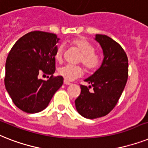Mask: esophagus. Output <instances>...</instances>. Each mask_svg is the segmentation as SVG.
Listing matches in <instances>:
<instances>
[{
  "mask_svg": "<svg viewBox=\"0 0 148 148\" xmlns=\"http://www.w3.org/2000/svg\"><path fill=\"white\" fill-rule=\"evenodd\" d=\"M64 84L65 85H67V86H69V85H71L70 82L68 81H66V80H64Z\"/></svg>",
  "mask_w": 148,
  "mask_h": 148,
  "instance_id": "1",
  "label": "esophagus"
}]
</instances>
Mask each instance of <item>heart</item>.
Returning <instances> with one entry per match:
<instances>
[{
  "instance_id": "1",
  "label": "heart",
  "mask_w": 148,
  "mask_h": 148,
  "mask_svg": "<svg viewBox=\"0 0 148 148\" xmlns=\"http://www.w3.org/2000/svg\"><path fill=\"white\" fill-rule=\"evenodd\" d=\"M71 45L82 53L79 62H82L84 66L88 71H92L99 66L101 58L99 54L94 51L93 45L82 38H75L71 41ZM65 47L63 44L60 45L55 53L56 60L60 62L63 57ZM59 74L66 81H73L80 77L83 74V69L79 66L66 65L59 69Z\"/></svg>"
}]
</instances>
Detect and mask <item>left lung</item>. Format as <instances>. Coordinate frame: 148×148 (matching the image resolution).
Segmentation results:
<instances>
[{
	"mask_svg": "<svg viewBox=\"0 0 148 148\" xmlns=\"http://www.w3.org/2000/svg\"><path fill=\"white\" fill-rule=\"evenodd\" d=\"M103 61L92 75L84 80L90 86H80L81 93L75 99V108L82 116L94 119L108 114L116 106L128 76V60L122 47L106 35L96 34ZM92 86L93 92L89 88Z\"/></svg>",
	"mask_w": 148,
	"mask_h": 148,
	"instance_id": "left-lung-1",
	"label": "left lung"
}]
</instances>
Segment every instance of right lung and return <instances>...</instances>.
Returning <instances> with one entry per match:
<instances>
[{
    "label": "right lung",
    "mask_w": 148,
    "mask_h": 148,
    "mask_svg": "<svg viewBox=\"0 0 148 148\" xmlns=\"http://www.w3.org/2000/svg\"><path fill=\"white\" fill-rule=\"evenodd\" d=\"M60 40L54 34L29 32L10 49L6 60L4 85L14 105L23 112L34 114L45 109L62 86V76L53 77ZM40 73L51 76L45 81L38 78Z\"/></svg>",
    "instance_id": "add662e5"
}]
</instances>
